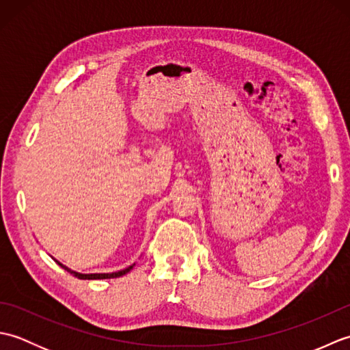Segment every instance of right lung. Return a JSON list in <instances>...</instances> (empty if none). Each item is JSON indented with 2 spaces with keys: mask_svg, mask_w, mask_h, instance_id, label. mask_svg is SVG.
I'll return each mask as SVG.
<instances>
[{
  "mask_svg": "<svg viewBox=\"0 0 350 350\" xmlns=\"http://www.w3.org/2000/svg\"><path fill=\"white\" fill-rule=\"evenodd\" d=\"M58 265H60L62 267H64L66 271L68 272H70L73 277H77V278H79V280H105V278H117V277H122V275H124V273H128L132 267H133V265L132 266H129V267H126V269H123V271H118V272H113V273H79V272H75V271H72V269H69V267H66L64 265H62L60 262H57Z\"/></svg>",
  "mask_w": 350,
  "mask_h": 350,
  "instance_id": "obj_1",
  "label": "right lung"
}]
</instances>
